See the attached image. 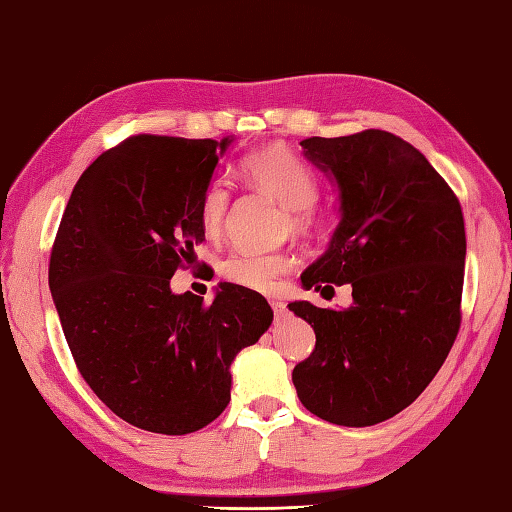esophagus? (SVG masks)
Here are the masks:
<instances>
[{
	"mask_svg": "<svg viewBox=\"0 0 512 512\" xmlns=\"http://www.w3.org/2000/svg\"><path fill=\"white\" fill-rule=\"evenodd\" d=\"M270 308H273L275 319H282V317H286V313H288L286 304H284V302H279V299H270Z\"/></svg>",
	"mask_w": 512,
	"mask_h": 512,
	"instance_id": "esophagus-1",
	"label": "esophagus"
}]
</instances>
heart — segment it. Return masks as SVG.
<instances>
[{"label": "heart", "mask_w": 512, "mask_h": 512, "mask_svg": "<svg viewBox=\"0 0 512 512\" xmlns=\"http://www.w3.org/2000/svg\"><path fill=\"white\" fill-rule=\"evenodd\" d=\"M242 175L246 182L275 197L288 208V226L295 233H310L317 226L315 199L319 182L302 157L284 146H268L242 159ZM230 210V188L224 179H210L199 197V217L208 233L224 228ZM290 257L284 253H259V250H235L230 253L219 273L226 282L257 293L275 290L279 277L290 270Z\"/></svg>", "instance_id": "1"}]
</instances>
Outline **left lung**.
<instances>
[{
  "label": "left lung",
  "instance_id": "1",
  "mask_svg": "<svg viewBox=\"0 0 512 512\" xmlns=\"http://www.w3.org/2000/svg\"><path fill=\"white\" fill-rule=\"evenodd\" d=\"M302 146L335 177L342 199V222L302 282L315 290L350 284L353 306L288 304L317 337L293 368V384L299 402L326 422L373 426L413 404L455 344L462 206L428 159L386 130L308 137Z\"/></svg>",
  "mask_w": 512,
  "mask_h": 512
}]
</instances>
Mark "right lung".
I'll use <instances>...</instances> for the list:
<instances>
[{
	"label": "right lung",
	"instance_id": "1",
	"mask_svg": "<svg viewBox=\"0 0 512 512\" xmlns=\"http://www.w3.org/2000/svg\"><path fill=\"white\" fill-rule=\"evenodd\" d=\"M230 139L133 135L73 188L48 284L77 370L124 422L188 435L230 402V364L262 337L266 299L222 284L213 304L170 290L204 242L199 197Z\"/></svg>",
	"mask_w": 512,
	"mask_h": 512
}]
</instances>
